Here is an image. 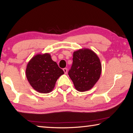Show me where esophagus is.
Returning <instances> with one entry per match:
<instances>
[{"label": "esophagus", "instance_id": "34e87169", "mask_svg": "<svg viewBox=\"0 0 133 133\" xmlns=\"http://www.w3.org/2000/svg\"><path fill=\"white\" fill-rule=\"evenodd\" d=\"M63 70L64 72V74H67V68H64L63 69Z\"/></svg>", "mask_w": 133, "mask_h": 133}]
</instances>
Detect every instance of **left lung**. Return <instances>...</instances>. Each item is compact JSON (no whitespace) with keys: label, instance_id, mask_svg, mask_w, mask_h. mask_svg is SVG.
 <instances>
[{"label":"left lung","instance_id":"obj_1","mask_svg":"<svg viewBox=\"0 0 133 133\" xmlns=\"http://www.w3.org/2000/svg\"><path fill=\"white\" fill-rule=\"evenodd\" d=\"M72 64L69 75L75 88L83 92L91 89L100 78L102 65L93 51L80 49L73 53Z\"/></svg>","mask_w":133,"mask_h":133}]
</instances>
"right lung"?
<instances>
[{
  "mask_svg": "<svg viewBox=\"0 0 133 133\" xmlns=\"http://www.w3.org/2000/svg\"><path fill=\"white\" fill-rule=\"evenodd\" d=\"M64 74L57 63L48 53L37 54L27 65L26 77L34 89L41 93H49L54 89L56 81Z\"/></svg>",
  "mask_w": 133,
  "mask_h": 133,
  "instance_id": "1",
  "label": "right lung"
}]
</instances>
